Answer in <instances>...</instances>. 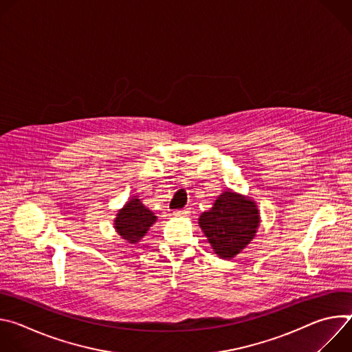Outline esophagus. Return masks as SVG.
Returning a JSON list of instances; mask_svg holds the SVG:
<instances>
[{
  "label": "esophagus",
  "instance_id": "obj_1",
  "mask_svg": "<svg viewBox=\"0 0 352 352\" xmlns=\"http://www.w3.org/2000/svg\"><path fill=\"white\" fill-rule=\"evenodd\" d=\"M188 213H190V212H189V209H188V208H185V209H179V210H175V212H174V216H177V217H181V216H186Z\"/></svg>",
  "mask_w": 352,
  "mask_h": 352
}]
</instances>
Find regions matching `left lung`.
Instances as JSON below:
<instances>
[{"mask_svg":"<svg viewBox=\"0 0 352 352\" xmlns=\"http://www.w3.org/2000/svg\"><path fill=\"white\" fill-rule=\"evenodd\" d=\"M259 221V213L252 200L234 192L220 195L214 206L199 219L200 228L221 259L239 254L254 239Z\"/></svg>","mask_w":352,"mask_h":352,"instance_id":"1","label":"left lung"}]
</instances>
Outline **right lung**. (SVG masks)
Listing matches in <instances>:
<instances>
[{
  "label": "right lung",
  "instance_id": "right-lung-1",
  "mask_svg": "<svg viewBox=\"0 0 352 352\" xmlns=\"http://www.w3.org/2000/svg\"><path fill=\"white\" fill-rule=\"evenodd\" d=\"M155 221L156 216L146 209L139 199L133 197L117 214L116 228L124 239L136 243Z\"/></svg>",
  "mask_w": 352,
  "mask_h": 352
}]
</instances>
